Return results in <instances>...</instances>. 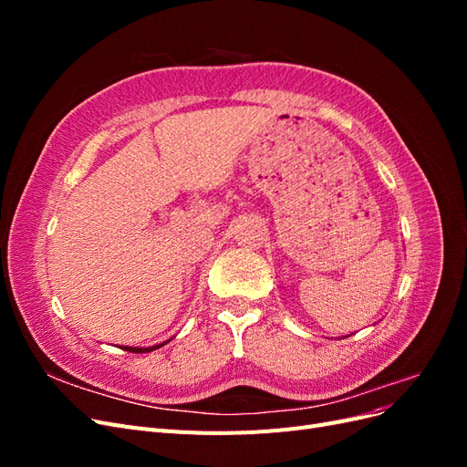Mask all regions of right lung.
Wrapping results in <instances>:
<instances>
[{"mask_svg": "<svg viewBox=\"0 0 467 467\" xmlns=\"http://www.w3.org/2000/svg\"><path fill=\"white\" fill-rule=\"evenodd\" d=\"M165 343H161V345H153V347H146V348H142V347H122L124 350H129V352H151V350H155V348H160V347H163Z\"/></svg>", "mask_w": 467, "mask_h": 467, "instance_id": "obj_1", "label": "right lung"}]
</instances>
